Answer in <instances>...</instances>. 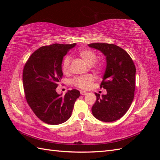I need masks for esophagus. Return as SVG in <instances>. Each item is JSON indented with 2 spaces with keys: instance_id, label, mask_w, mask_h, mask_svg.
<instances>
[{
  "instance_id": "1",
  "label": "esophagus",
  "mask_w": 160,
  "mask_h": 160,
  "mask_svg": "<svg viewBox=\"0 0 160 160\" xmlns=\"http://www.w3.org/2000/svg\"><path fill=\"white\" fill-rule=\"evenodd\" d=\"M80 94L82 95V96H85V95L87 94V92H86V91H80Z\"/></svg>"
}]
</instances>
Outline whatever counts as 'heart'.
Returning a JSON list of instances; mask_svg holds the SVG:
<instances>
[{
    "mask_svg": "<svg viewBox=\"0 0 160 160\" xmlns=\"http://www.w3.org/2000/svg\"><path fill=\"white\" fill-rule=\"evenodd\" d=\"M80 57L83 60L87 65L91 66L96 62L97 55L96 53L92 50L90 49H82L78 52ZM71 58L69 56H67L63 60L62 64V69L64 73H67L69 71V63H70ZM100 67H98V69H100ZM94 77L92 76H81L75 78L73 81V83L76 87L80 88V89H85L90 86V84L93 82Z\"/></svg>",
    "mask_w": 160,
    "mask_h": 160,
    "instance_id": "1",
    "label": "heart"
}]
</instances>
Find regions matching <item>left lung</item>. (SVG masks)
Returning <instances> with one entry per match:
<instances>
[{"label": "left lung", "mask_w": 160, "mask_h": 160, "mask_svg": "<svg viewBox=\"0 0 160 160\" xmlns=\"http://www.w3.org/2000/svg\"><path fill=\"white\" fill-rule=\"evenodd\" d=\"M89 47L99 50L106 57V69L100 87L107 93L100 97L91 108L93 116L105 122L118 120L127 113L134 98L135 69L128 53L113 44L91 43Z\"/></svg>", "instance_id": "1"}]
</instances>
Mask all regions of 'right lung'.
Listing matches in <instances>:
<instances>
[{
  "instance_id": "right-lung-1",
  "label": "right lung",
  "mask_w": 160,
  "mask_h": 160,
  "mask_svg": "<svg viewBox=\"0 0 160 160\" xmlns=\"http://www.w3.org/2000/svg\"><path fill=\"white\" fill-rule=\"evenodd\" d=\"M76 45L53 44L33 52L24 67L22 82L25 98L33 113L47 124H62L70 118L80 93L67 91L64 96L56 91L62 78L63 57Z\"/></svg>"
}]
</instances>
